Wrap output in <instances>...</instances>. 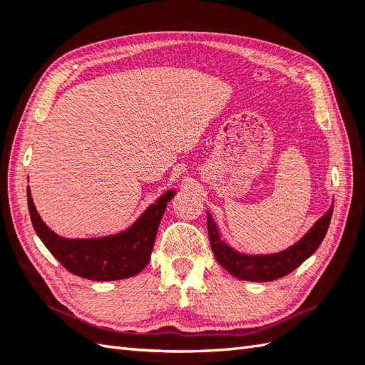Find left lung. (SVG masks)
I'll return each instance as SVG.
<instances>
[{"label":"left lung","instance_id":"obj_1","mask_svg":"<svg viewBox=\"0 0 365 365\" xmlns=\"http://www.w3.org/2000/svg\"><path fill=\"white\" fill-rule=\"evenodd\" d=\"M332 210L334 202L331 204L329 210L310 227L309 232L301 240H297L294 245L288 247L283 252L270 255H247L237 252L221 239L215 220L212 218L210 212H207V230H209L212 252L215 255V259L220 262V266L225 267L235 278L247 282L277 280V278L291 274L292 270L301 266L307 258H310L317 252V248L321 245L327 232V227H329Z\"/></svg>","mask_w":365,"mask_h":365}]
</instances>
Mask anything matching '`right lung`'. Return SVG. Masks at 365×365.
Listing matches in <instances>:
<instances>
[{"instance_id": "right-lung-1", "label": "right lung", "mask_w": 365, "mask_h": 365, "mask_svg": "<svg viewBox=\"0 0 365 365\" xmlns=\"http://www.w3.org/2000/svg\"><path fill=\"white\" fill-rule=\"evenodd\" d=\"M175 196L169 190L148 205L134 223L117 234L91 239H66L53 232L36 210L30 187L26 188L31 223L42 244L71 274L95 282L123 280L145 269L152 256L156 232L166 205Z\"/></svg>"}]
</instances>
